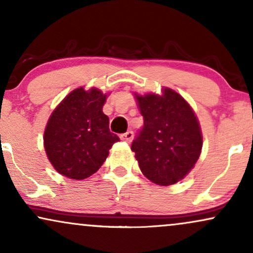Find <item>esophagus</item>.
I'll list each match as a JSON object with an SVG mask.
<instances>
[{
	"label": "esophagus",
	"instance_id": "esophagus-1",
	"mask_svg": "<svg viewBox=\"0 0 253 253\" xmlns=\"http://www.w3.org/2000/svg\"><path fill=\"white\" fill-rule=\"evenodd\" d=\"M133 136H134V135H133V132H130V130H128V132L124 133V134L121 135L120 138L125 142H130L133 140Z\"/></svg>",
	"mask_w": 253,
	"mask_h": 253
}]
</instances>
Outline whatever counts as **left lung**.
Instances as JSON below:
<instances>
[{"instance_id":"1","label":"left lung","mask_w":253,"mask_h":253,"mask_svg":"<svg viewBox=\"0 0 253 253\" xmlns=\"http://www.w3.org/2000/svg\"><path fill=\"white\" fill-rule=\"evenodd\" d=\"M144 126L130 150L148 180L169 186L184 179L199 159L203 135L186 100L171 88L163 94H135Z\"/></svg>"}]
</instances>
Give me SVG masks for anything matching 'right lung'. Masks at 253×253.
Instances as JSON below:
<instances>
[{
  "label": "right lung",
  "instance_id": "right-lung-1",
  "mask_svg": "<svg viewBox=\"0 0 253 253\" xmlns=\"http://www.w3.org/2000/svg\"><path fill=\"white\" fill-rule=\"evenodd\" d=\"M107 95L97 88H77L59 103L44 129L48 159L60 174L82 180L105 163L119 136L109 130L102 107Z\"/></svg>",
  "mask_w": 253,
  "mask_h": 253
}]
</instances>
